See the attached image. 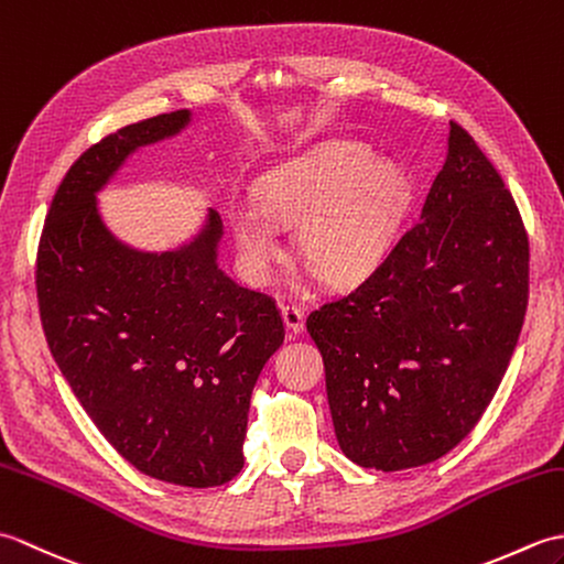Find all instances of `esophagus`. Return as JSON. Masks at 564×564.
I'll list each match as a JSON object with an SVG mask.
<instances>
[{"instance_id":"34e87169","label":"esophagus","mask_w":564,"mask_h":564,"mask_svg":"<svg viewBox=\"0 0 564 564\" xmlns=\"http://www.w3.org/2000/svg\"><path fill=\"white\" fill-rule=\"evenodd\" d=\"M281 315H283L285 327H289V332H291V334L303 332V325H305V313H303L301 307H295V305H281Z\"/></svg>"}]
</instances>
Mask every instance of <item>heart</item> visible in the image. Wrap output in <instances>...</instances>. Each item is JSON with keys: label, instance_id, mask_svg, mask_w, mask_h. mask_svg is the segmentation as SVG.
<instances>
[{"label": "heart", "instance_id": "b5f03b06", "mask_svg": "<svg viewBox=\"0 0 564 564\" xmlns=\"http://www.w3.org/2000/svg\"><path fill=\"white\" fill-rule=\"evenodd\" d=\"M406 203V182L358 145H329L271 174L259 210L235 208L232 235L249 279L263 283L281 251L279 225L297 226V254L327 283L364 279L386 254Z\"/></svg>", "mask_w": 564, "mask_h": 564}]
</instances>
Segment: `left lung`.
Instances as JSON below:
<instances>
[{
    "label": "left lung",
    "mask_w": 564,
    "mask_h": 564,
    "mask_svg": "<svg viewBox=\"0 0 564 564\" xmlns=\"http://www.w3.org/2000/svg\"><path fill=\"white\" fill-rule=\"evenodd\" d=\"M529 307V235L511 191L465 128L422 215L368 279L313 310L341 451L394 473L470 434L505 378Z\"/></svg>",
    "instance_id": "obj_1"
}]
</instances>
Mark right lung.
Here are the masks:
<instances>
[{
    "label": "right lung",
    "mask_w": 564,
    "mask_h": 564,
    "mask_svg": "<svg viewBox=\"0 0 564 564\" xmlns=\"http://www.w3.org/2000/svg\"><path fill=\"white\" fill-rule=\"evenodd\" d=\"M188 111L126 126L57 186L35 259L47 346L104 438L154 480L218 487L242 470L254 382L285 337L269 295L218 269L220 215L182 249L148 254L106 230L97 191Z\"/></svg>",
    "instance_id": "right-lung-1"
}]
</instances>
